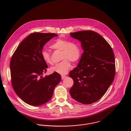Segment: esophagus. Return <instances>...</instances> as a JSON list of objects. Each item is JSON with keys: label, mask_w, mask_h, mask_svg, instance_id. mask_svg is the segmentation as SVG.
<instances>
[{"label": "esophagus", "mask_w": 131, "mask_h": 131, "mask_svg": "<svg viewBox=\"0 0 131 131\" xmlns=\"http://www.w3.org/2000/svg\"><path fill=\"white\" fill-rule=\"evenodd\" d=\"M66 77H67V76H66V75H61V79H62V80H63V79H64Z\"/></svg>", "instance_id": "obj_1"}]
</instances>
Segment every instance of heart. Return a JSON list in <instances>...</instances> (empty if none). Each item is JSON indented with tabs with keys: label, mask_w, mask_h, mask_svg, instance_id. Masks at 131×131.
Instances as JSON below:
<instances>
[{
	"label": "heart",
	"mask_w": 131,
	"mask_h": 131,
	"mask_svg": "<svg viewBox=\"0 0 131 131\" xmlns=\"http://www.w3.org/2000/svg\"><path fill=\"white\" fill-rule=\"evenodd\" d=\"M50 47L55 50L61 51L60 59L62 61L50 68L52 72L60 75L67 74L71 67L70 62L73 63L77 62L81 56V49L79 44L64 39H56L50 45ZM41 56L46 63L48 64L52 63L50 54L47 50H42Z\"/></svg>",
	"instance_id": "1"
}]
</instances>
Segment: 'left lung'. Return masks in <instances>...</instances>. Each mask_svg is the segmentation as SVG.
I'll use <instances>...</instances> for the list:
<instances>
[{
	"instance_id": "left-lung-1",
	"label": "left lung",
	"mask_w": 131,
	"mask_h": 131,
	"mask_svg": "<svg viewBox=\"0 0 131 131\" xmlns=\"http://www.w3.org/2000/svg\"><path fill=\"white\" fill-rule=\"evenodd\" d=\"M70 34L81 41L84 52L77 67L69 73L74 82L70 93L79 102L90 104L99 100L113 81L115 73L114 53L108 43L93 31Z\"/></svg>"
}]
</instances>
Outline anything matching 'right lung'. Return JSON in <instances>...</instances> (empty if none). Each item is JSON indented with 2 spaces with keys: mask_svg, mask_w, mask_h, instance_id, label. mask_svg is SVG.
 <instances>
[{
  "mask_svg": "<svg viewBox=\"0 0 131 131\" xmlns=\"http://www.w3.org/2000/svg\"><path fill=\"white\" fill-rule=\"evenodd\" d=\"M55 33H33L19 44L10 62L11 83L19 97L25 103L39 106L50 100L54 88L61 81L59 74L43 78L48 66L43 60L41 51L44 45Z\"/></svg>",
  "mask_w": 131,
  "mask_h": 131,
  "instance_id": "add662e5",
  "label": "right lung"
}]
</instances>
